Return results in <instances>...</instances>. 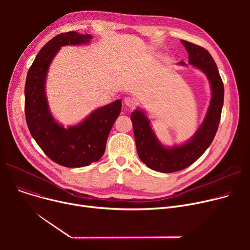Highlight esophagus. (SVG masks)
Instances as JSON below:
<instances>
[{
    "mask_svg": "<svg viewBox=\"0 0 250 250\" xmlns=\"http://www.w3.org/2000/svg\"><path fill=\"white\" fill-rule=\"evenodd\" d=\"M124 102L127 107H134L136 105V100L133 97H125L124 99Z\"/></svg>",
    "mask_w": 250,
    "mask_h": 250,
    "instance_id": "obj_1",
    "label": "esophagus"
}]
</instances>
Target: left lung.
<instances>
[{
	"label": "left lung",
	"instance_id": "obj_1",
	"mask_svg": "<svg viewBox=\"0 0 250 250\" xmlns=\"http://www.w3.org/2000/svg\"><path fill=\"white\" fill-rule=\"evenodd\" d=\"M181 43L188 52V64L202 71L211 86V101L200 127L187 142L168 147L157 138L145 111L138 107L130 114L141 161L155 171L164 173L179 171L188 167L205 153L217 133L224 103V85L209 52L204 47L186 41H181ZM179 64L188 67L185 62H180Z\"/></svg>",
	"mask_w": 250,
	"mask_h": 250
}]
</instances>
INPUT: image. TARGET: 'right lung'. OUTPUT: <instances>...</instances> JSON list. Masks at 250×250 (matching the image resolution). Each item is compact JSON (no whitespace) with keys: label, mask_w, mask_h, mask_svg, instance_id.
I'll list each match as a JSON object with an SVG mask.
<instances>
[{"label":"right lung","mask_w":250,"mask_h":250,"mask_svg":"<svg viewBox=\"0 0 250 250\" xmlns=\"http://www.w3.org/2000/svg\"><path fill=\"white\" fill-rule=\"evenodd\" d=\"M92 38L76 31L55 36L38 52L26 78L25 115L30 134L52 161L64 167H84L98 161L122 110V100L117 99L93 110L79 124L64 127L49 109L45 83L52 60L62 46L87 44Z\"/></svg>","instance_id":"1"}]
</instances>
